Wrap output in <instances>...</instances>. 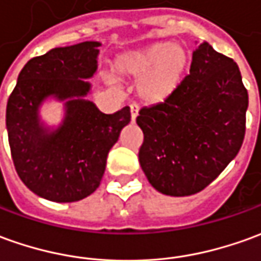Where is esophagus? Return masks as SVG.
I'll return each mask as SVG.
<instances>
[{
	"label": "esophagus",
	"instance_id": "obj_1",
	"mask_svg": "<svg viewBox=\"0 0 261 261\" xmlns=\"http://www.w3.org/2000/svg\"><path fill=\"white\" fill-rule=\"evenodd\" d=\"M129 108H130V118H132V122H135L136 116H138V111H139V107H138L136 103H130V105H129Z\"/></svg>",
	"mask_w": 261,
	"mask_h": 261
}]
</instances>
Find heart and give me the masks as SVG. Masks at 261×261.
Here are the masks:
<instances>
[{
    "label": "heart",
    "instance_id": "heart-1",
    "mask_svg": "<svg viewBox=\"0 0 261 261\" xmlns=\"http://www.w3.org/2000/svg\"><path fill=\"white\" fill-rule=\"evenodd\" d=\"M186 61V52L180 45L159 42L125 52L116 61V71L122 76L142 78L141 98L156 103L169 98L180 85Z\"/></svg>",
    "mask_w": 261,
    "mask_h": 261
}]
</instances>
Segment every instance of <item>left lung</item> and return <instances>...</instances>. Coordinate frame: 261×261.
<instances>
[{"mask_svg": "<svg viewBox=\"0 0 261 261\" xmlns=\"http://www.w3.org/2000/svg\"><path fill=\"white\" fill-rule=\"evenodd\" d=\"M249 95L237 64L202 42L190 72L169 98L142 108L139 162L149 183L168 196H190L236 158L246 134Z\"/></svg>", "mask_w": 261, "mask_h": 261, "instance_id": "1", "label": "left lung"}]
</instances>
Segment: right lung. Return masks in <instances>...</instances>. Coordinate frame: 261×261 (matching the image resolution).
Masks as SVG:
<instances>
[{"instance_id":"obj_1","label":"right lung","mask_w":261,"mask_h":261,"mask_svg":"<svg viewBox=\"0 0 261 261\" xmlns=\"http://www.w3.org/2000/svg\"><path fill=\"white\" fill-rule=\"evenodd\" d=\"M99 42L54 48L30 59L7 103L11 156L19 179L35 195L78 202L100 185L109 150L130 122L129 108L102 113L85 96L96 71ZM48 96L66 100L63 125L52 133L39 123L37 108Z\"/></svg>"}]
</instances>
